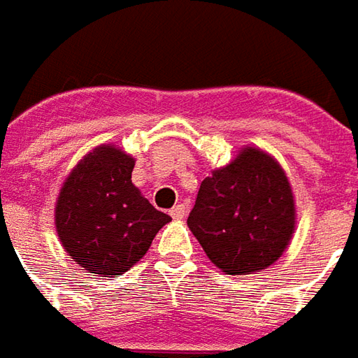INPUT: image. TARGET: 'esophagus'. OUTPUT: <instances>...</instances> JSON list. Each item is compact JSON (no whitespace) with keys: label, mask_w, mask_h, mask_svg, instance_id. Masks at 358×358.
<instances>
[{"label":"esophagus","mask_w":358,"mask_h":358,"mask_svg":"<svg viewBox=\"0 0 358 358\" xmlns=\"http://www.w3.org/2000/svg\"><path fill=\"white\" fill-rule=\"evenodd\" d=\"M173 219H177V221H181V219H185L187 215V207L185 205H175L171 211H169Z\"/></svg>","instance_id":"1"}]
</instances>
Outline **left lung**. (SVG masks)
<instances>
[{
  "instance_id": "1",
  "label": "left lung",
  "mask_w": 358,
  "mask_h": 358,
  "mask_svg": "<svg viewBox=\"0 0 358 358\" xmlns=\"http://www.w3.org/2000/svg\"><path fill=\"white\" fill-rule=\"evenodd\" d=\"M295 197L282 167L257 147L201 181L187 225L209 261L227 275L273 265L295 233Z\"/></svg>"
}]
</instances>
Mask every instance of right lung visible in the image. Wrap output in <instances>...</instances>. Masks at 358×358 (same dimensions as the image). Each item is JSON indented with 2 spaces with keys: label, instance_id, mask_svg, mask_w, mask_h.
<instances>
[{
  "label": "right lung",
  "instance_id": "add662e5",
  "mask_svg": "<svg viewBox=\"0 0 358 358\" xmlns=\"http://www.w3.org/2000/svg\"><path fill=\"white\" fill-rule=\"evenodd\" d=\"M135 159L99 145L65 177L55 229L63 249L97 277L123 275L143 257L159 229L171 221L131 183Z\"/></svg>",
  "mask_w": 358,
  "mask_h": 358
}]
</instances>
